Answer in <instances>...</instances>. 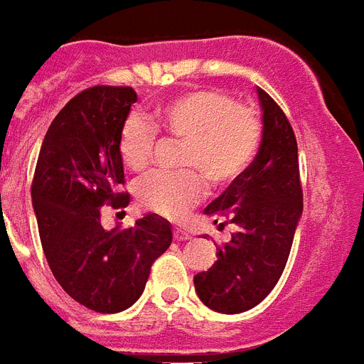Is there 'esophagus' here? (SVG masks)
Segmentation results:
<instances>
[{
    "label": "esophagus",
    "mask_w": 364,
    "mask_h": 364,
    "mask_svg": "<svg viewBox=\"0 0 364 364\" xmlns=\"http://www.w3.org/2000/svg\"><path fill=\"white\" fill-rule=\"evenodd\" d=\"M173 238H175L176 242H184V240L189 238V232L182 229H173Z\"/></svg>",
    "instance_id": "1"
}]
</instances>
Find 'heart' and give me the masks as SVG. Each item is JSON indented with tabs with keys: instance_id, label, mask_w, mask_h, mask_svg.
Here are the masks:
<instances>
[{
	"instance_id": "heart-1",
	"label": "heart",
	"mask_w": 364,
	"mask_h": 364,
	"mask_svg": "<svg viewBox=\"0 0 364 364\" xmlns=\"http://www.w3.org/2000/svg\"><path fill=\"white\" fill-rule=\"evenodd\" d=\"M154 122L173 137L186 141L182 165L197 167L215 186H225L249 169L257 158L262 124L251 107L240 106L219 91H191L156 107ZM158 143L154 124L132 113L122 124L119 149L128 169L149 167ZM137 200L156 214L178 218L203 199L206 180L199 171L152 173L137 184Z\"/></svg>"
}]
</instances>
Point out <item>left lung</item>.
Wrapping results in <instances>:
<instances>
[{"mask_svg":"<svg viewBox=\"0 0 364 364\" xmlns=\"http://www.w3.org/2000/svg\"><path fill=\"white\" fill-rule=\"evenodd\" d=\"M262 141L257 158L204 214L238 232L218 247V260L193 277L200 301L212 311L238 314L272 292L281 279L303 212L297 141L272 96L258 89Z\"/></svg>","mask_w":364,"mask_h":364,"instance_id":"left-lung-1","label":"left lung"}]
</instances>
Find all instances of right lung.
<instances>
[{"label": "right lung", "instance_id": "right-lung-1", "mask_svg": "<svg viewBox=\"0 0 364 364\" xmlns=\"http://www.w3.org/2000/svg\"><path fill=\"white\" fill-rule=\"evenodd\" d=\"M137 95L132 87L96 85L63 107L46 132L31 199L53 277L80 305L102 314L132 307L150 268L173 242L169 223L146 214L128 229L104 230L102 206L130 203L121 130Z\"/></svg>", "mask_w": 364, "mask_h": 364}]
</instances>
